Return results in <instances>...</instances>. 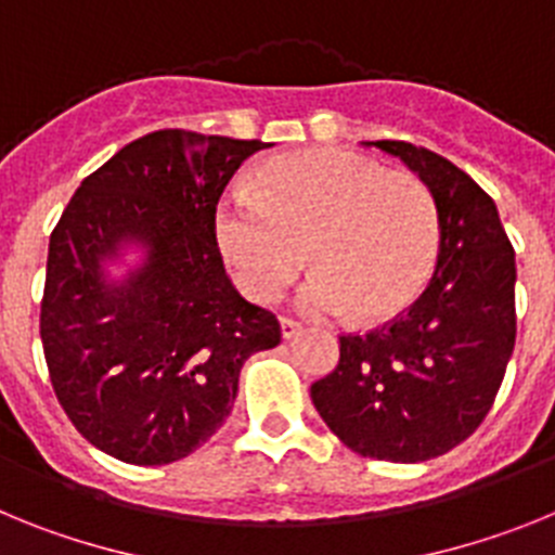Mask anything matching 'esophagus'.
<instances>
[{
    "label": "esophagus",
    "mask_w": 555,
    "mask_h": 555,
    "mask_svg": "<svg viewBox=\"0 0 555 555\" xmlns=\"http://www.w3.org/2000/svg\"><path fill=\"white\" fill-rule=\"evenodd\" d=\"M281 333L283 338H294L302 333V325L297 320H288V317H281Z\"/></svg>",
    "instance_id": "obj_1"
}]
</instances>
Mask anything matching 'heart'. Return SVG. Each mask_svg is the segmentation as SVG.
Masks as SVG:
<instances>
[{
	"label": "heart",
	"mask_w": 555,
	"mask_h": 555,
	"mask_svg": "<svg viewBox=\"0 0 555 555\" xmlns=\"http://www.w3.org/2000/svg\"><path fill=\"white\" fill-rule=\"evenodd\" d=\"M217 244L249 300L297 292L302 311L389 320L420 297L439 253V210L423 180L350 150H306L255 171L217 205Z\"/></svg>",
	"instance_id": "heart-1"
}]
</instances>
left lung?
I'll list each match as a JSON object with an SVG mask.
<instances>
[{
    "mask_svg": "<svg viewBox=\"0 0 555 555\" xmlns=\"http://www.w3.org/2000/svg\"><path fill=\"white\" fill-rule=\"evenodd\" d=\"M372 144L434 194L436 272L395 320L338 336L336 370L311 400L358 455L414 464L464 442L492 409L517 336V267L494 199L467 171L409 141Z\"/></svg>",
    "mask_w": 555,
    "mask_h": 555,
    "instance_id": "1",
    "label": "left lung"
}]
</instances>
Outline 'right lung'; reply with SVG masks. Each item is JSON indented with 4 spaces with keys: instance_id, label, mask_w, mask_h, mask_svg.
Wrapping results in <instances>:
<instances>
[{
    "instance_id": "right-lung-1",
    "label": "right lung",
    "mask_w": 555,
    "mask_h": 555,
    "mask_svg": "<svg viewBox=\"0 0 555 555\" xmlns=\"http://www.w3.org/2000/svg\"><path fill=\"white\" fill-rule=\"evenodd\" d=\"M191 130H155L91 171L49 235L41 341L66 416L113 459H185L222 428L238 372L281 345V322L235 292L217 244V203L263 150ZM125 237L151 247L121 287L99 261Z\"/></svg>"
}]
</instances>
